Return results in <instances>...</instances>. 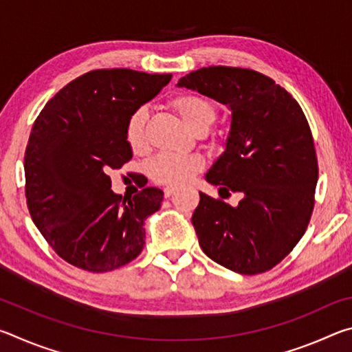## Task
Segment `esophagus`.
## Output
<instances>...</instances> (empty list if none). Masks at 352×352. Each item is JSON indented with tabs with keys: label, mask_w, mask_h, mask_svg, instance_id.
<instances>
[{
	"label": "esophagus",
	"mask_w": 352,
	"mask_h": 352,
	"mask_svg": "<svg viewBox=\"0 0 352 352\" xmlns=\"http://www.w3.org/2000/svg\"><path fill=\"white\" fill-rule=\"evenodd\" d=\"M175 190H177V189H175L174 186H168V188H164V197H170V195L174 194Z\"/></svg>",
	"instance_id": "34e87169"
}]
</instances>
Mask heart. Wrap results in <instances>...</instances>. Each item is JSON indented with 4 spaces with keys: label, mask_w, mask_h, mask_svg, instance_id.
<instances>
[{
    "label": "heart",
    "mask_w": 352,
    "mask_h": 352,
    "mask_svg": "<svg viewBox=\"0 0 352 352\" xmlns=\"http://www.w3.org/2000/svg\"><path fill=\"white\" fill-rule=\"evenodd\" d=\"M172 107L195 133H205L217 118V109L210 99L199 94H182L172 100ZM147 113L138 109L129 116L126 122V141L133 152L146 148ZM205 168V160L200 155L162 153L151 164V175L155 182L169 186H180L192 180Z\"/></svg>",
    "instance_id": "1"
}]
</instances>
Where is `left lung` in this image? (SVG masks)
Masks as SVG:
<instances>
[{
  "instance_id": "obj_1",
  "label": "left lung",
  "mask_w": 352,
  "mask_h": 352,
  "mask_svg": "<svg viewBox=\"0 0 352 352\" xmlns=\"http://www.w3.org/2000/svg\"><path fill=\"white\" fill-rule=\"evenodd\" d=\"M189 88L231 110L225 151L206 182L220 197L239 192L237 206L200 192L192 225L208 258L256 275L275 267L301 239L314 210L318 164L300 104L253 69L208 67L182 77Z\"/></svg>"
}]
</instances>
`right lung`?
<instances>
[{
  "instance_id": "obj_1",
  "label": "right lung",
  "mask_w": 352,
  "mask_h": 352,
  "mask_svg": "<svg viewBox=\"0 0 352 352\" xmlns=\"http://www.w3.org/2000/svg\"><path fill=\"white\" fill-rule=\"evenodd\" d=\"M170 77L127 68L90 71L47 100L35 119L25 152L28 208L71 265L110 272L144 248V220L160 210L163 190L144 188L126 201L110 189L109 170L133 155L126 141L129 116Z\"/></svg>"
}]
</instances>
